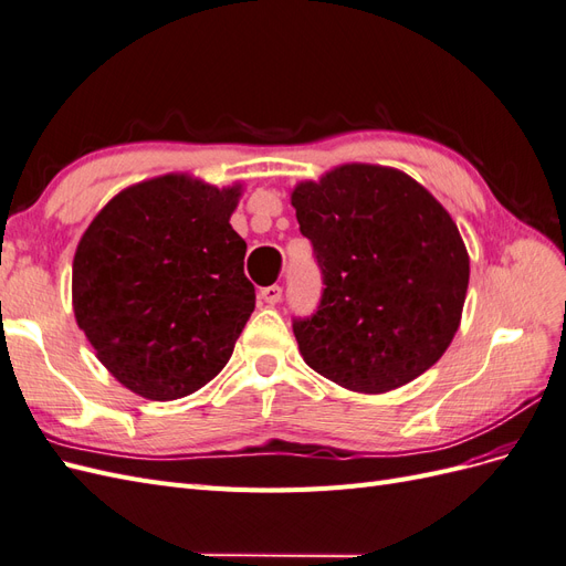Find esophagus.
I'll return each mask as SVG.
<instances>
[{"mask_svg": "<svg viewBox=\"0 0 566 566\" xmlns=\"http://www.w3.org/2000/svg\"><path fill=\"white\" fill-rule=\"evenodd\" d=\"M260 297L266 302V304H276L281 302L283 297V287L281 285H266L260 290Z\"/></svg>", "mask_w": 566, "mask_h": 566, "instance_id": "obj_1", "label": "esophagus"}]
</instances>
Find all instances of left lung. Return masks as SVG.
Here are the masks:
<instances>
[{
	"label": "left lung",
	"instance_id": "8db88e82",
	"mask_svg": "<svg viewBox=\"0 0 566 566\" xmlns=\"http://www.w3.org/2000/svg\"><path fill=\"white\" fill-rule=\"evenodd\" d=\"M321 269L312 316L293 333L306 366L366 394L432 368L458 331L470 260L449 212L397 169L345 165L293 191Z\"/></svg>",
	"mask_w": 566,
	"mask_h": 566
}]
</instances>
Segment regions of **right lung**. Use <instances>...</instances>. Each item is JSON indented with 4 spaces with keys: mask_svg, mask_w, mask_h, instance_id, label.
Here are the masks:
<instances>
[{
    "mask_svg": "<svg viewBox=\"0 0 566 566\" xmlns=\"http://www.w3.org/2000/svg\"><path fill=\"white\" fill-rule=\"evenodd\" d=\"M238 188L167 175L115 196L73 262L77 325L127 389L186 397L227 366L254 310Z\"/></svg>",
    "mask_w": 566,
    "mask_h": 566,
    "instance_id": "1",
    "label": "right lung"
}]
</instances>
